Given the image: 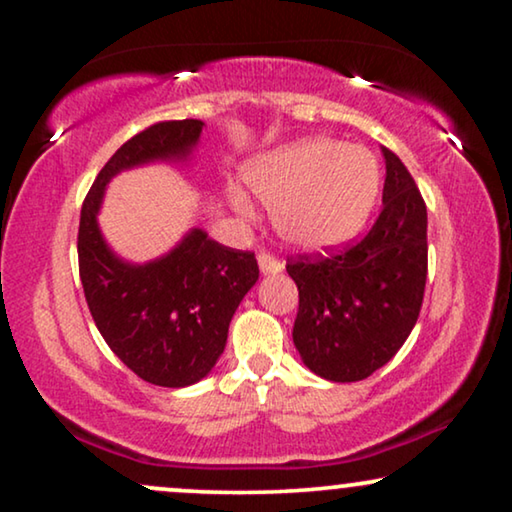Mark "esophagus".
Returning a JSON list of instances; mask_svg holds the SVG:
<instances>
[{
	"label": "esophagus",
	"mask_w": 512,
	"mask_h": 512,
	"mask_svg": "<svg viewBox=\"0 0 512 512\" xmlns=\"http://www.w3.org/2000/svg\"><path fill=\"white\" fill-rule=\"evenodd\" d=\"M258 268H261V275H277L284 270V263L270 254H258Z\"/></svg>",
	"instance_id": "esophagus-1"
}]
</instances>
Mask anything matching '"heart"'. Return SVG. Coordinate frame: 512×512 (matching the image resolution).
I'll list each match as a JSON object with an SVG mask.
<instances>
[{"label": "heart", "instance_id": "1", "mask_svg": "<svg viewBox=\"0 0 512 512\" xmlns=\"http://www.w3.org/2000/svg\"><path fill=\"white\" fill-rule=\"evenodd\" d=\"M251 193L272 209L286 247L326 254L366 228L380 198L382 170L368 149L338 139L310 137L263 153L244 167ZM237 212H254L240 188H230Z\"/></svg>", "mask_w": 512, "mask_h": 512}]
</instances>
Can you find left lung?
I'll use <instances>...</instances> for the list:
<instances>
[{
  "label": "left lung",
  "mask_w": 512,
  "mask_h": 512,
  "mask_svg": "<svg viewBox=\"0 0 512 512\" xmlns=\"http://www.w3.org/2000/svg\"><path fill=\"white\" fill-rule=\"evenodd\" d=\"M382 214L356 247L286 265L298 286L293 345L328 382L366 380L417 324L426 284V205L396 153L382 146Z\"/></svg>",
  "instance_id": "obj_1"
}]
</instances>
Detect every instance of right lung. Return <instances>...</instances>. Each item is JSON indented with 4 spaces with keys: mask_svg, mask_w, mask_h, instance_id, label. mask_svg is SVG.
Masks as SVG:
<instances>
[{
    "mask_svg": "<svg viewBox=\"0 0 512 512\" xmlns=\"http://www.w3.org/2000/svg\"><path fill=\"white\" fill-rule=\"evenodd\" d=\"M205 123H156L128 139L97 174L81 207L79 272L97 331L144 382L181 389L212 373L226 349L228 326L258 282L249 251L223 247L191 228L167 254L146 263L118 256L100 221L109 181L144 165H184L195 158Z\"/></svg>",
    "mask_w": 512,
    "mask_h": 512,
    "instance_id": "right-lung-1",
    "label": "right lung"
}]
</instances>
